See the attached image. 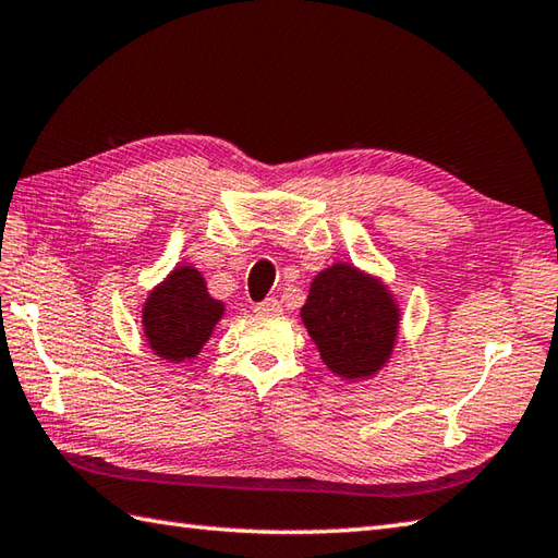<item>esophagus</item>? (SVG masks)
I'll list each match as a JSON object with an SVG mask.
<instances>
[{
    "mask_svg": "<svg viewBox=\"0 0 558 558\" xmlns=\"http://www.w3.org/2000/svg\"><path fill=\"white\" fill-rule=\"evenodd\" d=\"M258 314H280L282 312V304L276 298H266L264 302H258L254 307Z\"/></svg>",
    "mask_w": 558,
    "mask_h": 558,
    "instance_id": "esophagus-1",
    "label": "esophagus"
}]
</instances>
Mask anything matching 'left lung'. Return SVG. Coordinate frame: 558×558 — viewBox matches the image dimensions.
<instances>
[{
  "mask_svg": "<svg viewBox=\"0 0 558 558\" xmlns=\"http://www.w3.org/2000/svg\"><path fill=\"white\" fill-rule=\"evenodd\" d=\"M302 322L331 373L345 379L375 375L397 341L399 310L377 280L351 264L314 278Z\"/></svg>",
  "mask_w": 558,
  "mask_h": 558,
  "instance_id": "8db88e82",
  "label": "left lung"
}]
</instances>
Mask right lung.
Wrapping results in <instances>:
<instances>
[{
    "mask_svg": "<svg viewBox=\"0 0 558 558\" xmlns=\"http://www.w3.org/2000/svg\"><path fill=\"white\" fill-rule=\"evenodd\" d=\"M222 314L225 304L210 298L201 272L179 266L147 298L142 326L151 351L171 363H181L201 353Z\"/></svg>",
    "mask_w": 558,
    "mask_h": 558,
    "instance_id": "right-lung-1",
    "label": "right lung"
}]
</instances>
